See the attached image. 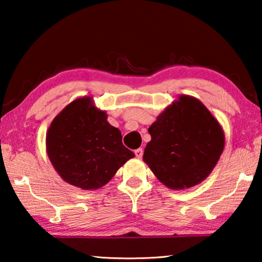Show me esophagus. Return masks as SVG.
<instances>
[{"instance_id":"obj_1","label":"esophagus","mask_w":262,"mask_h":262,"mask_svg":"<svg viewBox=\"0 0 262 262\" xmlns=\"http://www.w3.org/2000/svg\"><path fill=\"white\" fill-rule=\"evenodd\" d=\"M135 156L137 158H142V156H143V149H142V148L136 149L135 150Z\"/></svg>"}]
</instances>
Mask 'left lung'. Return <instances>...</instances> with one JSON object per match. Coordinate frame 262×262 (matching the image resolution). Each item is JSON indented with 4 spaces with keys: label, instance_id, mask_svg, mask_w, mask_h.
Segmentation results:
<instances>
[{
    "label": "left lung",
    "instance_id": "1",
    "mask_svg": "<svg viewBox=\"0 0 262 262\" xmlns=\"http://www.w3.org/2000/svg\"><path fill=\"white\" fill-rule=\"evenodd\" d=\"M143 161L171 189H185L210 174L224 149L220 122L200 100L179 96L149 127Z\"/></svg>",
    "mask_w": 262,
    "mask_h": 262
}]
</instances>
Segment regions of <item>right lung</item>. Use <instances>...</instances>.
Listing matches in <instances>:
<instances>
[{
  "label": "right lung",
  "mask_w": 262,
  "mask_h": 262,
  "mask_svg": "<svg viewBox=\"0 0 262 262\" xmlns=\"http://www.w3.org/2000/svg\"><path fill=\"white\" fill-rule=\"evenodd\" d=\"M46 149L61 178L86 190L103 187L135 156L91 97L72 101L56 115L46 134Z\"/></svg>",
  "instance_id": "right-lung-1"
}]
</instances>
